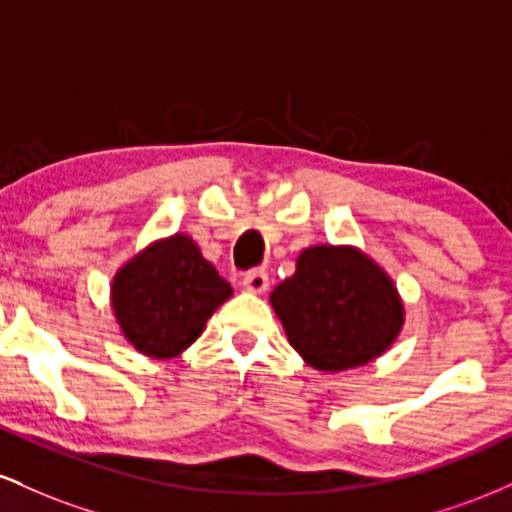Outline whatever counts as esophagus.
<instances>
[{
    "label": "esophagus",
    "instance_id": "esophagus-1",
    "mask_svg": "<svg viewBox=\"0 0 512 512\" xmlns=\"http://www.w3.org/2000/svg\"><path fill=\"white\" fill-rule=\"evenodd\" d=\"M243 286L250 293H264L269 286V276L264 269H250V272L243 276Z\"/></svg>",
    "mask_w": 512,
    "mask_h": 512
}]
</instances>
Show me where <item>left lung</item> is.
<instances>
[{
    "label": "left lung",
    "instance_id": "obj_1",
    "mask_svg": "<svg viewBox=\"0 0 512 512\" xmlns=\"http://www.w3.org/2000/svg\"><path fill=\"white\" fill-rule=\"evenodd\" d=\"M293 349L317 370L366 366L397 339L404 308L392 279L356 248L315 245L269 296Z\"/></svg>",
    "mask_w": 512,
    "mask_h": 512
}]
</instances>
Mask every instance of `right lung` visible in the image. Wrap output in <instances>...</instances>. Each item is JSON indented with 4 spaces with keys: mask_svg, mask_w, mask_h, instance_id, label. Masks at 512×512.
I'll return each instance as SVG.
<instances>
[{
    "mask_svg": "<svg viewBox=\"0 0 512 512\" xmlns=\"http://www.w3.org/2000/svg\"><path fill=\"white\" fill-rule=\"evenodd\" d=\"M231 293V284L204 260L195 240L175 233L115 274L113 310L134 349L170 358L195 342Z\"/></svg>",
    "mask_w": 512,
    "mask_h": 512,
    "instance_id": "obj_1",
    "label": "right lung"
}]
</instances>
